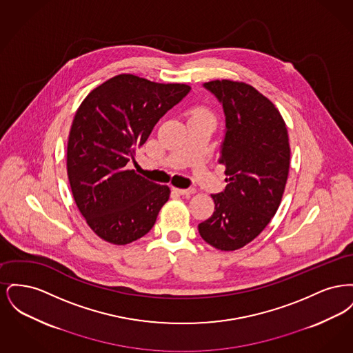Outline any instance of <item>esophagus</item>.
Instances as JSON below:
<instances>
[{"label":"esophagus","instance_id":"esophagus-1","mask_svg":"<svg viewBox=\"0 0 353 353\" xmlns=\"http://www.w3.org/2000/svg\"><path fill=\"white\" fill-rule=\"evenodd\" d=\"M173 190L181 196H190V194H194L196 193V189L194 188H189V189H179V188H173Z\"/></svg>","mask_w":353,"mask_h":353}]
</instances>
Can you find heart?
Instances as JSON below:
<instances>
[{
  "label": "heart",
  "mask_w": 353,
  "mask_h": 353,
  "mask_svg": "<svg viewBox=\"0 0 353 353\" xmlns=\"http://www.w3.org/2000/svg\"><path fill=\"white\" fill-rule=\"evenodd\" d=\"M196 117H210V114L208 111H203V110H199L196 112Z\"/></svg>",
  "instance_id": "b5f03b06"
}]
</instances>
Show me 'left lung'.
Instances as JSON below:
<instances>
[{"label":"left lung","instance_id":"8db88e82","mask_svg":"<svg viewBox=\"0 0 353 353\" xmlns=\"http://www.w3.org/2000/svg\"><path fill=\"white\" fill-rule=\"evenodd\" d=\"M203 87L225 114L219 163L226 186L212 194L214 212L199 232L213 248L233 252L261 234L279 208L290 167L288 134L276 107L250 84L223 79Z\"/></svg>","mask_w":353,"mask_h":353}]
</instances>
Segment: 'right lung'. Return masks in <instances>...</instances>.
Here are the masks:
<instances>
[{"label": "right lung", "mask_w": 353, "mask_h": 353, "mask_svg": "<svg viewBox=\"0 0 353 353\" xmlns=\"http://www.w3.org/2000/svg\"><path fill=\"white\" fill-rule=\"evenodd\" d=\"M189 91L186 84L120 74L92 90L79 105L68 134V181L79 212L101 239L127 245L154 225L170 189L127 164L156 123Z\"/></svg>", "instance_id": "obj_1"}]
</instances>
